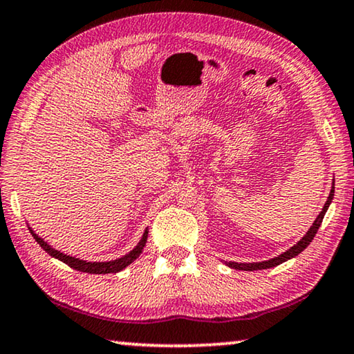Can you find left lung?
<instances>
[{
    "label": "left lung",
    "mask_w": 354,
    "mask_h": 354,
    "mask_svg": "<svg viewBox=\"0 0 354 354\" xmlns=\"http://www.w3.org/2000/svg\"><path fill=\"white\" fill-rule=\"evenodd\" d=\"M332 199H334V185H332V189L329 193V198H327V201L324 204V207H322V211L319 212V215H317L315 223L311 225V228L306 232V234L304 238H301L299 243H297L295 245H292V248L289 250H286L284 254L278 255V257L274 259H270L266 260V262H257V263H236V262H228L227 265L230 266V268H234V270H243V271H254V270H265V268H273V266H278L279 263L286 262V260H289L292 257H295V255H299L301 250L306 249V245H308L311 241H313L315 234L317 233V230H319L321 223H322V218H324V215L327 212V209H329Z\"/></svg>",
    "instance_id": "obj_1"
}]
</instances>
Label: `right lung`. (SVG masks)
I'll return each instance as SVG.
<instances>
[{"instance_id": "1", "label": "right lung", "mask_w": 354, "mask_h": 354, "mask_svg": "<svg viewBox=\"0 0 354 354\" xmlns=\"http://www.w3.org/2000/svg\"><path fill=\"white\" fill-rule=\"evenodd\" d=\"M28 230H30V233L33 234V238L37 239V243L46 250V252L50 255V257L59 259L60 262L66 263L70 266V268L83 271V273H92V274H109V273H118V271L124 270L127 265H131L137 257H139L143 248H145V243H147V238H148V230H145V233H143L140 243L137 244L129 254H126L124 257H121V259L111 260V262H86V260L75 259V257H71V255H66L64 252H60V250L53 249L48 243H46L44 239H41L32 228H28Z\"/></svg>"}]
</instances>
